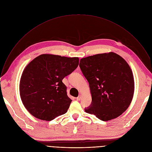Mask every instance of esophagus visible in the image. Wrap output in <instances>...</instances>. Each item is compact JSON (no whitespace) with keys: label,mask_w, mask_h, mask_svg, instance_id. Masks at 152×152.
Returning <instances> with one entry per match:
<instances>
[{"label":"esophagus","mask_w":152,"mask_h":152,"mask_svg":"<svg viewBox=\"0 0 152 152\" xmlns=\"http://www.w3.org/2000/svg\"><path fill=\"white\" fill-rule=\"evenodd\" d=\"M82 95H80V96H79L76 98V99H77V100H80L82 99Z\"/></svg>","instance_id":"1"}]
</instances>
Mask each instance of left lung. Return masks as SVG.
Returning a JSON list of instances; mask_svg holds the SVG:
<instances>
[{
    "label": "left lung",
    "instance_id": "obj_1",
    "mask_svg": "<svg viewBox=\"0 0 152 152\" xmlns=\"http://www.w3.org/2000/svg\"><path fill=\"white\" fill-rule=\"evenodd\" d=\"M80 69L89 83L92 102L85 111L102 121L121 115L131 104L134 79L127 62L114 52L82 58Z\"/></svg>",
    "mask_w": 152,
    "mask_h": 152
}]
</instances>
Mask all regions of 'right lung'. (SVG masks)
Returning <instances> with one entry per match:
<instances>
[{"label": "right lung", "mask_w": 152, "mask_h": 152, "mask_svg": "<svg viewBox=\"0 0 152 152\" xmlns=\"http://www.w3.org/2000/svg\"><path fill=\"white\" fill-rule=\"evenodd\" d=\"M77 57L41 55L24 69L20 82V94L26 109L34 117L50 121L66 114L72 100L62 79L78 66Z\"/></svg>", "instance_id": "1"}]
</instances>
